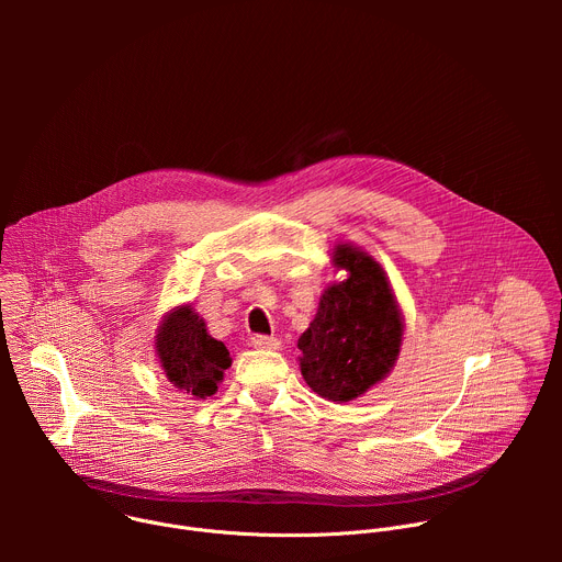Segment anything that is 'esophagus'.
<instances>
[{"label":"esophagus","mask_w":562,"mask_h":562,"mask_svg":"<svg viewBox=\"0 0 562 562\" xmlns=\"http://www.w3.org/2000/svg\"><path fill=\"white\" fill-rule=\"evenodd\" d=\"M251 345H254L256 349H267V351H273V349L280 347V342H278L276 338H269V336H254V338H251Z\"/></svg>","instance_id":"1"}]
</instances>
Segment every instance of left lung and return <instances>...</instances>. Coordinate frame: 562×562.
Segmentation results:
<instances>
[{"instance_id": "1", "label": "left lung", "mask_w": 562, "mask_h": 562, "mask_svg": "<svg viewBox=\"0 0 562 562\" xmlns=\"http://www.w3.org/2000/svg\"><path fill=\"white\" fill-rule=\"evenodd\" d=\"M334 265L349 276L319 297L300 336L304 382L331 403H349L393 369L403 345V313L382 267L362 249L338 245Z\"/></svg>"}]
</instances>
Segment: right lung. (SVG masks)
<instances>
[{
  "label": "right lung",
  "mask_w": 562,
  "mask_h": 562,
  "mask_svg": "<svg viewBox=\"0 0 562 562\" xmlns=\"http://www.w3.org/2000/svg\"><path fill=\"white\" fill-rule=\"evenodd\" d=\"M155 353L169 382L204 400L217 391L231 356L224 342L209 336L204 319L187 304L165 315L155 336Z\"/></svg>",
  "instance_id": "1"
}]
</instances>
